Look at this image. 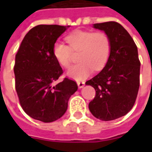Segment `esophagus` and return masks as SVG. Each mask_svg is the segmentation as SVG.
Returning <instances> with one entry per match:
<instances>
[{
	"mask_svg": "<svg viewBox=\"0 0 152 152\" xmlns=\"http://www.w3.org/2000/svg\"><path fill=\"white\" fill-rule=\"evenodd\" d=\"M77 86H78L80 89H81V88H83L85 86V82H83V81H78L77 82Z\"/></svg>",
	"mask_w": 152,
	"mask_h": 152,
	"instance_id": "obj_1",
	"label": "esophagus"
}]
</instances>
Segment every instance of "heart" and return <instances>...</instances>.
I'll use <instances>...</instances> for the list:
<instances>
[{
	"label": "heart",
	"mask_w": 152,
	"mask_h": 152,
	"mask_svg": "<svg viewBox=\"0 0 152 152\" xmlns=\"http://www.w3.org/2000/svg\"><path fill=\"white\" fill-rule=\"evenodd\" d=\"M67 45L56 42L53 53L58 63L65 68L69 67L72 61L73 52H80L79 61L76 65L67 71V76L76 80H83L91 74L93 69H102L111 53V40L103 31H74L66 37Z\"/></svg>",
	"instance_id": "obj_1"
}]
</instances>
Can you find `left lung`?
<instances>
[{
	"instance_id": "left-lung-1",
	"label": "left lung",
	"mask_w": 152,
	"mask_h": 152,
	"mask_svg": "<svg viewBox=\"0 0 152 152\" xmlns=\"http://www.w3.org/2000/svg\"><path fill=\"white\" fill-rule=\"evenodd\" d=\"M111 40V53L100 72L86 81L96 94L89 103L94 116L113 121L126 115L134 107L140 85V61L136 44L120 23L111 21L95 23Z\"/></svg>"
}]
</instances>
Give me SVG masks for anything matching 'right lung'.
<instances>
[{
	"mask_svg": "<svg viewBox=\"0 0 152 152\" xmlns=\"http://www.w3.org/2000/svg\"><path fill=\"white\" fill-rule=\"evenodd\" d=\"M66 29L60 25L36 26L26 34L15 55V89L19 103L29 116L45 123L63 116L70 97L78 89L76 81L66 77L55 84L63 72L53 47Z\"/></svg>",
	"mask_w": 152,
	"mask_h": 152,
	"instance_id": "1",
	"label": "right lung"
}]
</instances>
